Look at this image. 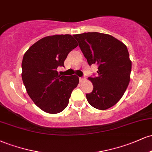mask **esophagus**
Wrapping results in <instances>:
<instances>
[{
    "label": "esophagus",
    "instance_id": "1",
    "mask_svg": "<svg viewBox=\"0 0 152 152\" xmlns=\"http://www.w3.org/2000/svg\"><path fill=\"white\" fill-rule=\"evenodd\" d=\"M84 79H85L84 78L79 77V81H80V82H82V81H84Z\"/></svg>",
    "mask_w": 152,
    "mask_h": 152
}]
</instances>
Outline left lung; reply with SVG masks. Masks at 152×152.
Wrapping results in <instances>:
<instances>
[{"mask_svg": "<svg viewBox=\"0 0 152 152\" xmlns=\"http://www.w3.org/2000/svg\"><path fill=\"white\" fill-rule=\"evenodd\" d=\"M88 65H98L96 77H88L93 91L86 94L90 105L99 110L114 106L130 81L132 61L126 46L109 34L88 32L74 35Z\"/></svg>", "mask_w": 152, "mask_h": 152, "instance_id": "obj_1", "label": "left lung"}]
</instances>
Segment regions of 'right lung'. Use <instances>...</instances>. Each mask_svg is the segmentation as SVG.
<instances>
[{
	"instance_id": "add662e5",
	"label": "right lung",
	"mask_w": 152,
	"mask_h": 152,
	"mask_svg": "<svg viewBox=\"0 0 152 152\" xmlns=\"http://www.w3.org/2000/svg\"><path fill=\"white\" fill-rule=\"evenodd\" d=\"M77 46L71 35H54L40 39L24 54L23 82L30 98L45 112L64 111L78 86L79 79L76 75L61 76L56 71L58 66L64 67L68 54Z\"/></svg>"
}]
</instances>
